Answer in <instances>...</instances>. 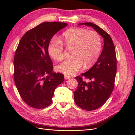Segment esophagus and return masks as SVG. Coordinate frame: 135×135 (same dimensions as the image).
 <instances>
[{
	"mask_svg": "<svg viewBox=\"0 0 135 135\" xmlns=\"http://www.w3.org/2000/svg\"><path fill=\"white\" fill-rule=\"evenodd\" d=\"M64 78H65V79H69L70 78V76H69V75H64Z\"/></svg>",
	"mask_w": 135,
	"mask_h": 135,
	"instance_id": "34e87169",
	"label": "esophagus"
}]
</instances>
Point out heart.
<instances>
[{"mask_svg":"<svg viewBox=\"0 0 135 135\" xmlns=\"http://www.w3.org/2000/svg\"><path fill=\"white\" fill-rule=\"evenodd\" d=\"M62 45L68 50L73 49L70 60H65L57 66V70L66 75H73L85 68L91 67L99 59L102 48L100 35L95 31L73 28L64 32L60 40L54 39L48 45V52L52 59L62 60L64 56Z\"/></svg>","mask_w":135,"mask_h":135,"instance_id":"b5f03b06","label":"heart"}]
</instances>
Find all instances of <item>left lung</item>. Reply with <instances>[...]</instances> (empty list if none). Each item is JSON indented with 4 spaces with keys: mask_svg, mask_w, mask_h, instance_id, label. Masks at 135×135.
<instances>
[{
    "mask_svg": "<svg viewBox=\"0 0 135 135\" xmlns=\"http://www.w3.org/2000/svg\"><path fill=\"white\" fill-rule=\"evenodd\" d=\"M92 27L104 38L103 51L95 65L87 72L76 76L78 82L74 92L75 104L87 111L97 109L107 101L113 91L117 73V57L114 44L110 36L91 22L79 23ZM91 80L83 81L82 76Z\"/></svg>",
    "mask_w": 135,
    "mask_h": 135,
    "instance_id": "left-lung-1",
    "label": "left lung"
}]
</instances>
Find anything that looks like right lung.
Wrapping results in <instances>:
<instances>
[{
  "mask_svg": "<svg viewBox=\"0 0 135 135\" xmlns=\"http://www.w3.org/2000/svg\"><path fill=\"white\" fill-rule=\"evenodd\" d=\"M66 23L46 22L28 30L20 40L13 61L14 80L22 99L30 107L43 109L52 103L64 76L53 73L48 52L52 38Z\"/></svg>",
  "mask_w": 135,
  "mask_h": 135,
  "instance_id": "add662e5",
  "label": "right lung"
}]
</instances>
